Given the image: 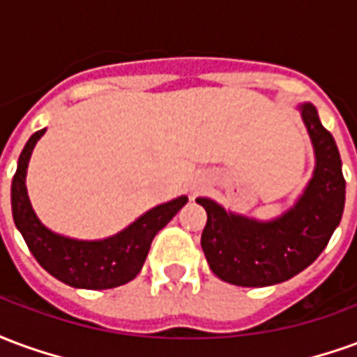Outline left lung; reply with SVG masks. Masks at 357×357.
<instances>
[{"mask_svg": "<svg viewBox=\"0 0 357 357\" xmlns=\"http://www.w3.org/2000/svg\"><path fill=\"white\" fill-rule=\"evenodd\" d=\"M314 145L315 168L304 193L279 218L262 222L225 210L199 197L206 210L201 247L210 269L222 281L239 287L283 283L306 269L327 247L344 212L346 181L342 160L314 105L300 107Z\"/></svg>", "mask_w": 357, "mask_h": 357, "instance_id": "1", "label": "left lung"}]
</instances>
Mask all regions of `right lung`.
Returning <instances> with one entry per match:
<instances>
[{
	"mask_svg": "<svg viewBox=\"0 0 357 357\" xmlns=\"http://www.w3.org/2000/svg\"><path fill=\"white\" fill-rule=\"evenodd\" d=\"M43 133L45 130L32 133L26 141L11 185L15 225L22 233L30 252L45 271L76 289L101 291L132 281L143 268L155 235L185 206L187 197L158 204L107 239L80 241L53 233L38 220L26 193L30 155Z\"/></svg>",
	"mask_w": 357,
	"mask_h": 357,
	"instance_id": "right-lung-1",
	"label": "right lung"
}]
</instances>
